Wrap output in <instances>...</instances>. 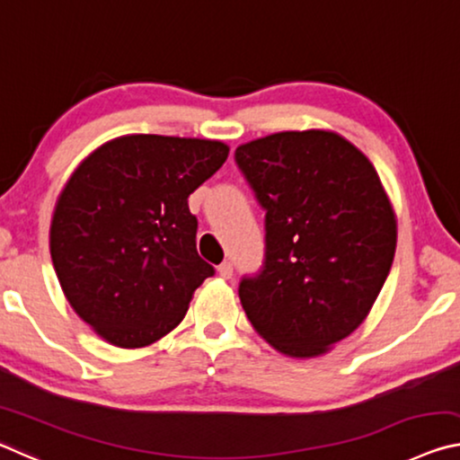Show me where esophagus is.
Instances as JSON below:
<instances>
[{"mask_svg": "<svg viewBox=\"0 0 460 460\" xmlns=\"http://www.w3.org/2000/svg\"><path fill=\"white\" fill-rule=\"evenodd\" d=\"M217 271H219V276H221V278L229 279V278L233 276V263H231V261H223L221 266L217 268Z\"/></svg>", "mask_w": 460, "mask_h": 460, "instance_id": "esophagus-1", "label": "esophagus"}]
</instances>
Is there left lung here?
Wrapping results in <instances>:
<instances>
[{
    "mask_svg": "<svg viewBox=\"0 0 460 460\" xmlns=\"http://www.w3.org/2000/svg\"><path fill=\"white\" fill-rule=\"evenodd\" d=\"M235 162L266 211V255L239 298L260 337L288 357H318L365 318L392 268L398 227L361 150L324 129L239 146Z\"/></svg>",
    "mask_w": 460,
    "mask_h": 460,
    "instance_id": "obj_1",
    "label": "left lung"
}]
</instances>
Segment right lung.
<instances>
[{
	"label": "right lung",
	"mask_w": 460,
	"mask_h": 460,
	"mask_svg": "<svg viewBox=\"0 0 460 460\" xmlns=\"http://www.w3.org/2000/svg\"><path fill=\"white\" fill-rule=\"evenodd\" d=\"M229 155L217 139L131 134L84 158L62 189L50 255L68 305L121 349L178 324L215 274L197 252L189 197Z\"/></svg>",
	"instance_id": "obj_1"
}]
</instances>
